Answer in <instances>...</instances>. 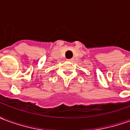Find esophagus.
I'll return each mask as SVG.
<instances>
[{"mask_svg": "<svg viewBox=\"0 0 130 130\" xmlns=\"http://www.w3.org/2000/svg\"><path fill=\"white\" fill-rule=\"evenodd\" d=\"M68 61H70V62H72V61H73L74 59L73 58H71V59H68Z\"/></svg>", "mask_w": 130, "mask_h": 130, "instance_id": "1", "label": "esophagus"}]
</instances>
